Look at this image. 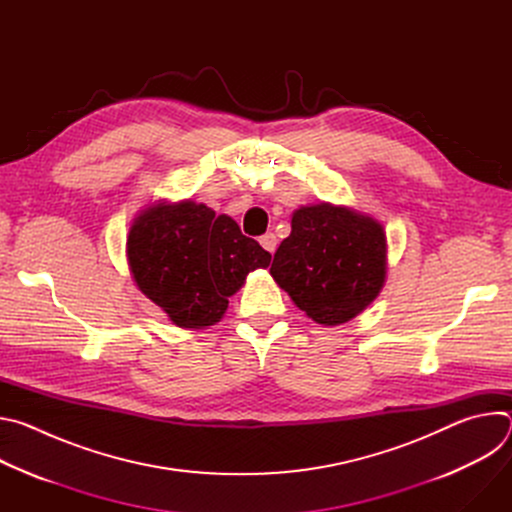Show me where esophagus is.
Masks as SVG:
<instances>
[{"mask_svg": "<svg viewBox=\"0 0 512 512\" xmlns=\"http://www.w3.org/2000/svg\"><path fill=\"white\" fill-rule=\"evenodd\" d=\"M259 243H261V247L267 251V253H275V249H277V237L273 235V233H265V235H261L259 237Z\"/></svg>", "mask_w": 512, "mask_h": 512, "instance_id": "34e87169", "label": "esophagus"}]
</instances>
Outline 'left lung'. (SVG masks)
Returning <instances> with one entry per match:
<instances>
[{"mask_svg": "<svg viewBox=\"0 0 512 512\" xmlns=\"http://www.w3.org/2000/svg\"><path fill=\"white\" fill-rule=\"evenodd\" d=\"M269 271L314 322L344 324L385 283V231L371 216L342 206H304L291 216V233L277 247Z\"/></svg>", "mask_w": 512, "mask_h": 512, "instance_id": "left-lung-1", "label": "left lung"}]
</instances>
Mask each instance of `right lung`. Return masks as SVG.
I'll use <instances>...</instances> for the list:
<instances>
[{"instance_id": "obj_1", "label": "right lung", "mask_w": 512, "mask_h": 512, "mask_svg": "<svg viewBox=\"0 0 512 512\" xmlns=\"http://www.w3.org/2000/svg\"><path fill=\"white\" fill-rule=\"evenodd\" d=\"M127 259L137 287L176 326L204 328L223 318L247 273L267 267L271 255L231 216L186 200L137 216Z\"/></svg>"}]
</instances>
